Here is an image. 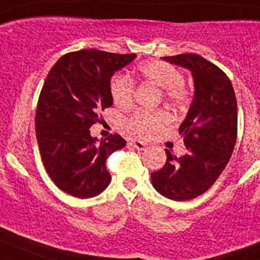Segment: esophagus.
I'll return each mask as SVG.
<instances>
[{"mask_svg":"<svg viewBox=\"0 0 260 260\" xmlns=\"http://www.w3.org/2000/svg\"><path fill=\"white\" fill-rule=\"evenodd\" d=\"M130 145L138 150H144L145 147H147V143L142 142V140H133V142L130 143Z\"/></svg>","mask_w":260,"mask_h":260,"instance_id":"34e87169","label":"esophagus"}]
</instances>
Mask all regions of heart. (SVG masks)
Returning <instances> with one entry per match:
<instances>
[{
    "label": "heart",
    "instance_id": "1",
    "mask_svg": "<svg viewBox=\"0 0 260 260\" xmlns=\"http://www.w3.org/2000/svg\"><path fill=\"white\" fill-rule=\"evenodd\" d=\"M139 73L145 80L163 89V97L174 105H182L187 100V90L181 84V73L172 65L163 61H148L139 68ZM134 94V81L127 75H116L111 80V95L116 106L126 108L132 106ZM169 116L163 111L148 112L138 111L126 126L132 133L140 137H150L167 122Z\"/></svg>",
    "mask_w": 260,
    "mask_h": 260
}]
</instances>
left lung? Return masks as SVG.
Wrapping results in <instances>:
<instances>
[{
    "label": "left lung",
    "mask_w": 260,
    "mask_h": 260,
    "mask_svg": "<svg viewBox=\"0 0 260 260\" xmlns=\"http://www.w3.org/2000/svg\"><path fill=\"white\" fill-rule=\"evenodd\" d=\"M162 60L191 73L194 97L179 128L187 152L177 158L166 149L165 166L150 177L160 195L184 202L207 191L229 163L236 143L237 103L226 74L199 54Z\"/></svg>",
    "instance_id": "left-lung-1"
}]
</instances>
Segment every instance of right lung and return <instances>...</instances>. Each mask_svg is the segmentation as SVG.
Segmentation results:
<instances>
[{"mask_svg": "<svg viewBox=\"0 0 260 260\" xmlns=\"http://www.w3.org/2000/svg\"><path fill=\"white\" fill-rule=\"evenodd\" d=\"M135 57L98 49L71 52L47 75L36 113L37 142L52 181L73 197H97L110 185L106 159L126 142L117 134L100 142L89 128L100 122V111L113 105V74Z\"/></svg>", "mask_w": 260, "mask_h": 260, "instance_id": "obj_1", "label": "right lung"}]
</instances>
